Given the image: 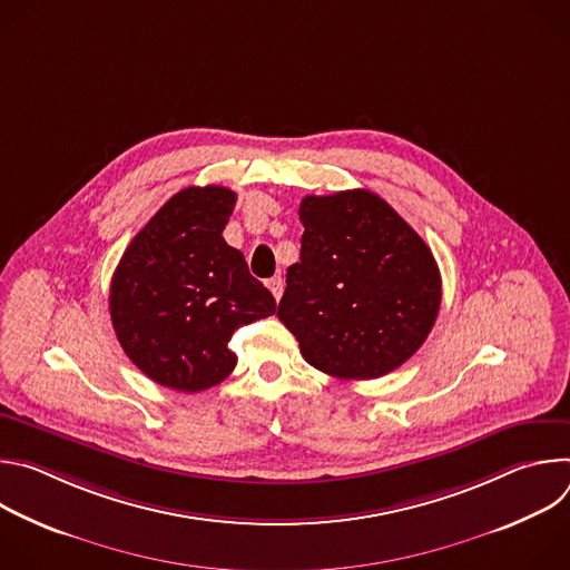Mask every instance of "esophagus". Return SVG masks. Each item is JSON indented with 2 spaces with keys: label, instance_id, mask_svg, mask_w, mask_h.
<instances>
[{
  "label": "esophagus",
  "instance_id": "esophagus-1",
  "mask_svg": "<svg viewBox=\"0 0 570 570\" xmlns=\"http://www.w3.org/2000/svg\"><path fill=\"white\" fill-rule=\"evenodd\" d=\"M266 284H268L271 293L275 295V299H279V297H282V293H284V279H282L279 275H275V277H271Z\"/></svg>",
  "mask_w": 570,
  "mask_h": 570
}]
</instances>
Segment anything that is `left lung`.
<instances>
[{"mask_svg":"<svg viewBox=\"0 0 570 570\" xmlns=\"http://www.w3.org/2000/svg\"><path fill=\"white\" fill-rule=\"evenodd\" d=\"M299 262L277 308L308 365L379 379L431 334L442 277L424 238L367 189L306 196Z\"/></svg>","mask_w":570,"mask_h":570,"instance_id":"left-lung-1","label":"left lung"}]
</instances>
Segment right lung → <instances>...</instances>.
<instances>
[{"label": "right lung", "instance_id": "right-lung-1", "mask_svg": "<svg viewBox=\"0 0 570 570\" xmlns=\"http://www.w3.org/2000/svg\"><path fill=\"white\" fill-rule=\"evenodd\" d=\"M236 194L207 185L169 198L137 232L110 284V317L126 356L180 392L218 385L236 365L232 334L275 313L223 229Z\"/></svg>", "mask_w": 570, "mask_h": 570}]
</instances>
